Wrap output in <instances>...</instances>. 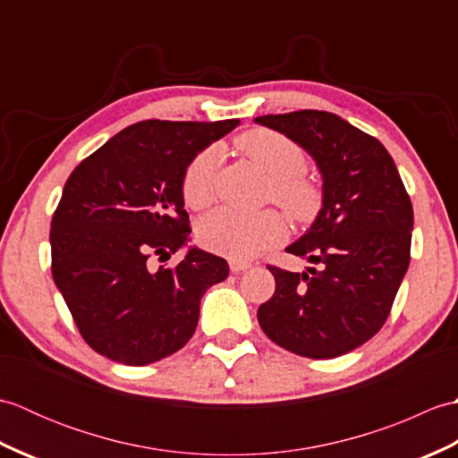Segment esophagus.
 <instances>
[{"mask_svg": "<svg viewBox=\"0 0 458 458\" xmlns=\"http://www.w3.org/2000/svg\"><path fill=\"white\" fill-rule=\"evenodd\" d=\"M250 267H251V264H250V261H246V259H230L232 274H240V271H246Z\"/></svg>", "mask_w": 458, "mask_h": 458, "instance_id": "1", "label": "esophagus"}]
</instances>
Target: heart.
Returning a JSON list of instances; mask_svg holds the SVG:
<instances>
[{
	"label": "heart",
	"instance_id": "heart-1",
	"mask_svg": "<svg viewBox=\"0 0 458 458\" xmlns=\"http://www.w3.org/2000/svg\"><path fill=\"white\" fill-rule=\"evenodd\" d=\"M236 148L269 177L266 197L279 204L295 222H309L323 204L318 182L305 173V151L285 133L256 128L242 133ZM218 149L207 148L194 155L182 171L181 197L192 210H202L214 200V173ZM287 220L281 212L266 208L254 214L218 208L200 218L197 238L200 246L232 259H248L287 238Z\"/></svg>",
	"mask_w": 458,
	"mask_h": 458
}]
</instances>
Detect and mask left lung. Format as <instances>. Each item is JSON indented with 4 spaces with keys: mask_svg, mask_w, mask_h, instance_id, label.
Returning <instances> with one entry per match:
<instances>
[{
    "mask_svg": "<svg viewBox=\"0 0 458 458\" xmlns=\"http://www.w3.org/2000/svg\"><path fill=\"white\" fill-rule=\"evenodd\" d=\"M323 173V210L289 254L318 267L267 266L276 293L258 309L264 333L305 358H336L364 344L390 317L411 258L413 207L392 155L336 114L259 115Z\"/></svg>",
    "mask_w": 458,
    "mask_h": 458,
    "instance_id": "obj_1",
    "label": "left lung"
}]
</instances>
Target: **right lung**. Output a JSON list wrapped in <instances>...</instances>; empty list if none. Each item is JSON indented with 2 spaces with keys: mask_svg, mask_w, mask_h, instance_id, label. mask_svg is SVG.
<instances>
[{
  "mask_svg": "<svg viewBox=\"0 0 458 458\" xmlns=\"http://www.w3.org/2000/svg\"><path fill=\"white\" fill-rule=\"evenodd\" d=\"M240 120H145L76 165L51 222V269L84 343L125 366L177 352L194 335L200 297L228 277L226 259L192 248L181 177Z\"/></svg>",
  "mask_w": 458,
  "mask_h": 458,
  "instance_id": "add662e5",
  "label": "right lung"
}]
</instances>
